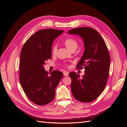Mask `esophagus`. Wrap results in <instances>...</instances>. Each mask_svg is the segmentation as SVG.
<instances>
[{"instance_id": "34e87169", "label": "esophagus", "mask_w": 127, "mask_h": 127, "mask_svg": "<svg viewBox=\"0 0 127 127\" xmlns=\"http://www.w3.org/2000/svg\"><path fill=\"white\" fill-rule=\"evenodd\" d=\"M68 75H69L68 72H67V71H65L64 72V76H68Z\"/></svg>"}]
</instances>
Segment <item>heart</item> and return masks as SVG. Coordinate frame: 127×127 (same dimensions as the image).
<instances>
[{"instance_id":"obj_1","label":"heart","mask_w":127,"mask_h":127,"mask_svg":"<svg viewBox=\"0 0 127 127\" xmlns=\"http://www.w3.org/2000/svg\"><path fill=\"white\" fill-rule=\"evenodd\" d=\"M64 44L66 45L68 49L69 50L72 49V48H77V42L72 38H68L64 41ZM57 51V47L56 44L53 45L52 48V52L53 54H55Z\"/></svg>"}]
</instances>
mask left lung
I'll return each mask as SVG.
<instances>
[{
	"instance_id": "obj_1",
	"label": "left lung",
	"mask_w": 127,
	"mask_h": 127,
	"mask_svg": "<svg viewBox=\"0 0 127 127\" xmlns=\"http://www.w3.org/2000/svg\"><path fill=\"white\" fill-rule=\"evenodd\" d=\"M68 34L81 37L84 52L77 68L85 69L82 78L75 72L69 73L71 90L75 99L90 102L97 98L104 90L109 77L110 57L104 41L93 28L83 27L70 30Z\"/></svg>"
}]
</instances>
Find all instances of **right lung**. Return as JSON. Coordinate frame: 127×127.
Segmentation results:
<instances>
[{"label": "right lung", "instance_id": "1", "mask_svg": "<svg viewBox=\"0 0 127 127\" xmlns=\"http://www.w3.org/2000/svg\"><path fill=\"white\" fill-rule=\"evenodd\" d=\"M63 30L43 29L38 31L26 41L20 54V81L25 94L34 103L44 105L55 96V90L63 73L53 70L49 75L44 64L52 56L54 40Z\"/></svg>", "mask_w": 127, "mask_h": 127}]
</instances>
